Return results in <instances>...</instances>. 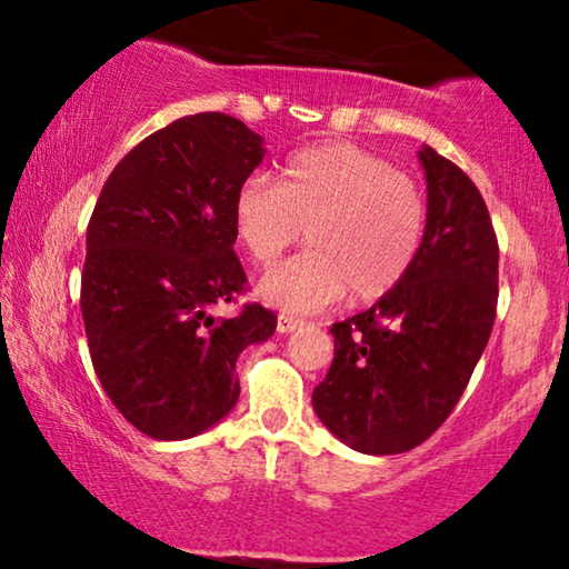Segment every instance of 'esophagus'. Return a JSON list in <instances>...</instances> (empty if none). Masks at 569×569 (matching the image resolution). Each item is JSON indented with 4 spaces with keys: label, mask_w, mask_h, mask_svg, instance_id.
<instances>
[{
    "label": "esophagus",
    "mask_w": 569,
    "mask_h": 569,
    "mask_svg": "<svg viewBox=\"0 0 569 569\" xmlns=\"http://www.w3.org/2000/svg\"><path fill=\"white\" fill-rule=\"evenodd\" d=\"M300 323H302L300 318L287 316V313H279V318H277V331H279V333H292L295 329H298Z\"/></svg>",
    "instance_id": "obj_1"
}]
</instances>
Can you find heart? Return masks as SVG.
I'll list each match as a JSON object with an SVG mask.
<instances>
[{"instance_id": "1", "label": "heart", "mask_w": 569, "mask_h": 569, "mask_svg": "<svg viewBox=\"0 0 569 569\" xmlns=\"http://www.w3.org/2000/svg\"><path fill=\"white\" fill-rule=\"evenodd\" d=\"M232 224L256 263H271L306 228L308 251L259 282L269 306L313 313L347 292L370 302L399 287L425 240L422 191L391 162L357 144L295 152L279 186L248 176L232 199Z\"/></svg>"}]
</instances>
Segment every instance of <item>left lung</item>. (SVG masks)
Here are the masks:
<instances>
[{
    "label": "left lung",
    "mask_w": 569,
    "mask_h": 569,
    "mask_svg": "<svg viewBox=\"0 0 569 569\" xmlns=\"http://www.w3.org/2000/svg\"><path fill=\"white\" fill-rule=\"evenodd\" d=\"M427 224L417 261L376 306L331 326L313 391L326 430L368 456L422 446L469 386L492 333L500 248L469 176L422 144Z\"/></svg>",
    "instance_id": "1"
}]
</instances>
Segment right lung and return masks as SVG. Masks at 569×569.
<instances>
[{
	"instance_id": "right-lung-1",
	"label": "right lung",
	"mask_w": 569,
	"mask_h": 569,
	"mask_svg": "<svg viewBox=\"0 0 569 569\" xmlns=\"http://www.w3.org/2000/svg\"><path fill=\"white\" fill-rule=\"evenodd\" d=\"M263 139L224 113L183 116L142 139L108 176L88 224L82 321L113 407L154 440L197 438L236 407L238 355L277 329L243 292L232 199Z\"/></svg>"
}]
</instances>
